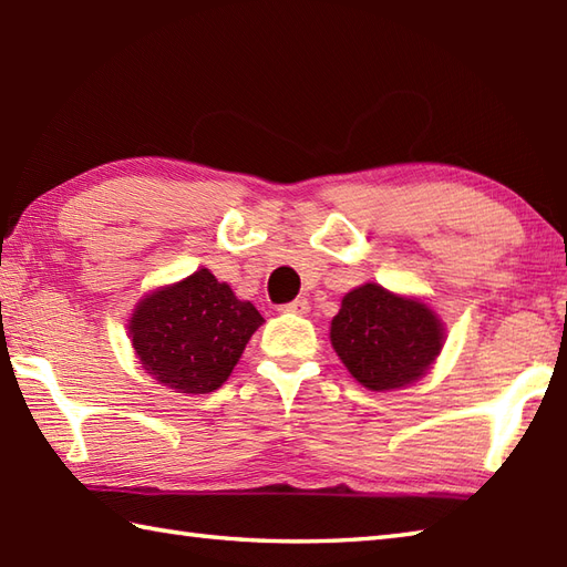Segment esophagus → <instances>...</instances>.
I'll use <instances>...</instances> for the list:
<instances>
[{
    "instance_id": "1",
    "label": "esophagus",
    "mask_w": 567,
    "mask_h": 567,
    "mask_svg": "<svg viewBox=\"0 0 567 567\" xmlns=\"http://www.w3.org/2000/svg\"><path fill=\"white\" fill-rule=\"evenodd\" d=\"M280 309H282V312H290V315H307L309 312V302H307L305 297H299V299H292V302L282 305Z\"/></svg>"
}]
</instances>
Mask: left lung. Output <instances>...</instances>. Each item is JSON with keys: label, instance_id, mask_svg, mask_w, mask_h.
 <instances>
[{"label": "left lung", "instance_id": "obj_1", "mask_svg": "<svg viewBox=\"0 0 567 567\" xmlns=\"http://www.w3.org/2000/svg\"><path fill=\"white\" fill-rule=\"evenodd\" d=\"M331 347L361 385L393 391L427 373L442 349V324L417 299L369 282L341 299Z\"/></svg>", "mask_w": 567, "mask_h": 567}]
</instances>
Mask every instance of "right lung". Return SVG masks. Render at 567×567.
I'll return each mask as SVG.
<instances>
[{"instance_id":"add662e5","label":"right lung","mask_w":567,"mask_h":567,"mask_svg":"<svg viewBox=\"0 0 567 567\" xmlns=\"http://www.w3.org/2000/svg\"><path fill=\"white\" fill-rule=\"evenodd\" d=\"M262 321L226 282L198 270L144 297L130 319V334L144 371L176 393L198 395L228 379Z\"/></svg>"}]
</instances>
